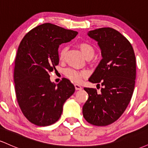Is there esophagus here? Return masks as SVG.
Wrapping results in <instances>:
<instances>
[{
    "label": "esophagus",
    "instance_id": "34e87169",
    "mask_svg": "<svg viewBox=\"0 0 148 148\" xmlns=\"http://www.w3.org/2000/svg\"><path fill=\"white\" fill-rule=\"evenodd\" d=\"M74 86H75V89L76 90H79L82 89V87H81V86H80L79 84H74Z\"/></svg>",
    "mask_w": 148,
    "mask_h": 148
}]
</instances>
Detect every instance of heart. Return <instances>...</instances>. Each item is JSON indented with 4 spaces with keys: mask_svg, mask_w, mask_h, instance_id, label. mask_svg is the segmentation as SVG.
Wrapping results in <instances>:
<instances>
[{
    "mask_svg": "<svg viewBox=\"0 0 148 148\" xmlns=\"http://www.w3.org/2000/svg\"><path fill=\"white\" fill-rule=\"evenodd\" d=\"M79 47L81 49V52L83 53L84 56L86 57V58H92L94 56L95 50L93 46L90 43L86 42H81V43L79 44ZM66 49H67V48L65 47H63L60 49V51H59V58H60V60H63ZM64 74L67 77H68L69 79L72 80V81H76V82H80L83 77L87 75V72L86 71H77L76 69L69 68L67 69L64 71Z\"/></svg>",
    "mask_w": 148,
    "mask_h": 148,
    "instance_id": "obj_1",
    "label": "heart"
}]
</instances>
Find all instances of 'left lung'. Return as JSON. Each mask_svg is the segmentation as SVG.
Returning <instances> with one entry per match:
<instances>
[{
    "label": "left lung",
    "mask_w": 148,
    "mask_h": 148,
    "mask_svg": "<svg viewBox=\"0 0 148 148\" xmlns=\"http://www.w3.org/2000/svg\"><path fill=\"white\" fill-rule=\"evenodd\" d=\"M88 35L98 42L102 59L88 81L102 88H84L88 99L83 106L88 123L106 126L123 115L130 102L135 86L136 57L130 42L118 30L101 28Z\"/></svg>",
    "instance_id": "8db88e82"
}]
</instances>
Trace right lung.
I'll return each mask as SVG.
<instances>
[{
	"label": "right lung",
	"instance_id": "add662e5",
	"mask_svg": "<svg viewBox=\"0 0 148 148\" xmlns=\"http://www.w3.org/2000/svg\"><path fill=\"white\" fill-rule=\"evenodd\" d=\"M78 32L45 23L30 30L21 40L14 62L16 99L24 116L40 127L60 118L65 101L75 91L70 81L51 82L49 72L59 63L58 47L74 39Z\"/></svg>",
	"mask_w": 148,
	"mask_h": 148
}]
</instances>
